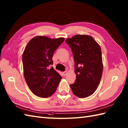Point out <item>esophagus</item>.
I'll list each match as a JSON object with an SVG mask.
<instances>
[{
    "mask_svg": "<svg viewBox=\"0 0 128 128\" xmlns=\"http://www.w3.org/2000/svg\"><path fill=\"white\" fill-rule=\"evenodd\" d=\"M63 75L64 76H66V71H64V72H63Z\"/></svg>",
    "mask_w": 128,
    "mask_h": 128,
    "instance_id": "esophagus-1",
    "label": "esophagus"
}]
</instances>
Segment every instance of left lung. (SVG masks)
<instances>
[{
  "label": "left lung",
  "instance_id": "obj_1",
  "mask_svg": "<svg viewBox=\"0 0 128 128\" xmlns=\"http://www.w3.org/2000/svg\"><path fill=\"white\" fill-rule=\"evenodd\" d=\"M65 41L72 50L75 62L76 78L74 84H70L71 90L79 98L90 96L96 90L102 76L100 46L87 35H76Z\"/></svg>",
  "mask_w": 128,
  "mask_h": 128
}]
</instances>
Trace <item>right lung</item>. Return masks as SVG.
I'll return each mask as SVG.
<instances>
[{"label":"right lung","mask_w":128,"mask_h":128,"mask_svg":"<svg viewBox=\"0 0 128 128\" xmlns=\"http://www.w3.org/2000/svg\"><path fill=\"white\" fill-rule=\"evenodd\" d=\"M64 38L38 36L29 41L22 56L23 74L29 89L36 96L47 98L57 90L62 76L53 66V53Z\"/></svg>","instance_id":"1"}]
</instances>
